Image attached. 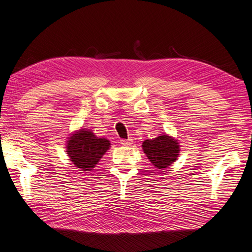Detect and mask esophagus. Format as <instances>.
Here are the masks:
<instances>
[{
  "label": "esophagus",
  "instance_id": "34e87169",
  "mask_svg": "<svg viewBox=\"0 0 252 252\" xmlns=\"http://www.w3.org/2000/svg\"><path fill=\"white\" fill-rule=\"evenodd\" d=\"M132 142H133V141H132L131 139H122L120 141L121 146H123V147H129V146H131Z\"/></svg>",
  "mask_w": 252,
  "mask_h": 252
}]
</instances>
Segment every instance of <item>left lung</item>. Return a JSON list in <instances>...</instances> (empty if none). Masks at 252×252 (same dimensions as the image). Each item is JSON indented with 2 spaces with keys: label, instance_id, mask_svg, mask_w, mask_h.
Listing matches in <instances>:
<instances>
[{
  "label": "left lung",
  "instance_id": "obj_1",
  "mask_svg": "<svg viewBox=\"0 0 252 252\" xmlns=\"http://www.w3.org/2000/svg\"><path fill=\"white\" fill-rule=\"evenodd\" d=\"M143 151L148 159L158 169L168 168L177 160L179 156V144L168 135H160L152 140H146L142 144Z\"/></svg>",
  "mask_w": 252,
  "mask_h": 252
}]
</instances>
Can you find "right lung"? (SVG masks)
I'll list each match as a JSON object with an SVG mask.
<instances>
[{
    "label": "right lung",
    "mask_w": 252,
    "mask_h": 252,
    "mask_svg": "<svg viewBox=\"0 0 252 252\" xmlns=\"http://www.w3.org/2000/svg\"><path fill=\"white\" fill-rule=\"evenodd\" d=\"M110 147V141L97 138L91 131L81 130L67 141V155L82 171H90Z\"/></svg>",
    "instance_id": "obj_1"
}]
</instances>
